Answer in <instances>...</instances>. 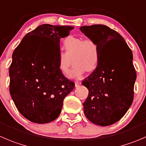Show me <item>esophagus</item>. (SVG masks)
Instances as JSON below:
<instances>
[{"instance_id":"esophagus-1","label":"esophagus","mask_w":146,"mask_h":146,"mask_svg":"<svg viewBox=\"0 0 146 146\" xmlns=\"http://www.w3.org/2000/svg\"><path fill=\"white\" fill-rule=\"evenodd\" d=\"M81 84V82L80 81H76L75 82V85H76V87H78Z\"/></svg>"}]
</instances>
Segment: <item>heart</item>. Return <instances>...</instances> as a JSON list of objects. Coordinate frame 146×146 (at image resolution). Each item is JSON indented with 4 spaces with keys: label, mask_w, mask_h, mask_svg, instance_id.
<instances>
[{
    "label": "heart",
    "mask_w": 146,
    "mask_h": 146,
    "mask_svg": "<svg viewBox=\"0 0 146 146\" xmlns=\"http://www.w3.org/2000/svg\"><path fill=\"white\" fill-rule=\"evenodd\" d=\"M64 53L58 56V69L66 74L73 60L74 67L69 71L68 77L80 79L86 70L93 71L97 68L100 59L99 47L90 38H84L70 35L63 40Z\"/></svg>",
    "instance_id": "b5f03b06"
}]
</instances>
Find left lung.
<instances>
[{
  "label": "left lung",
  "instance_id": "1",
  "mask_svg": "<svg viewBox=\"0 0 146 146\" xmlns=\"http://www.w3.org/2000/svg\"><path fill=\"white\" fill-rule=\"evenodd\" d=\"M80 30L97 43L100 53L96 70L82 82L88 89L84 113L93 123L108 126L122 118L133 100L136 73L132 51L123 38L106 25L81 26Z\"/></svg>",
  "mask_w": 146,
  "mask_h": 146
}]
</instances>
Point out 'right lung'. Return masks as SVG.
Here are the masks:
<instances>
[{
  "label": "right lung",
  "mask_w": 146,
  "mask_h": 146,
  "mask_svg": "<svg viewBox=\"0 0 146 146\" xmlns=\"http://www.w3.org/2000/svg\"><path fill=\"white\" fill-rule=\"evenodd\" d=\"M73 28L43 24L27 33L13 53L10 93L18 111L31 122L56 119L63 100L74 88L58 64L60 38Z\"/></svg>",
  "instance_id": "right-lung-1"
}]
</instances>
